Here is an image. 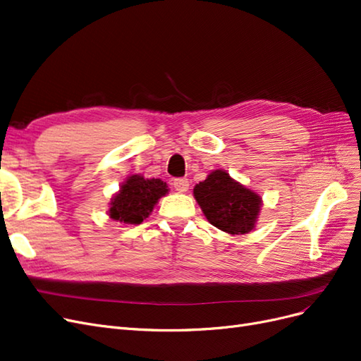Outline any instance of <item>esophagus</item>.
<instances>
[{"label":"esophagus","mask_w":361,"mask_h":361,"mask_svg":"<svg viewBox=\"0 0 361 361\" xmlns=\"http://www.w3.org/2000/svg\"><path fill=\"white\" fill-rule=\"evenodd\" d=\"M173 188H175L178 192H186L190 190V180L185 178H179L173 180Z\"/></svg>","instance_id":"1"}]
</instances>
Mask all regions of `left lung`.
<instances>
[{
	"label": "left lung",
	"instance_id": "obj_1",
	"mask_svg": "<svg viewBox=\"0 0 361 361\" xmlns=\"http://www.w3.org/2000/svg\"><path fill=\"white\" fill-rule=\"evenodd\" d=\"M194 198L206 219L228 234H246L255 228L263 200L234 180L226 170H214L194 186Z\"/></svg>",
	"mask_w": 361,
	"mask_h": 361
}]
</instances>
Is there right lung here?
Returning a JSON list of instances; mask_svg holds the SVG:
<instances>
[{"label":"right lung","instance_id":"add662e5","mask_svg":"<svg viewBox=\"0 0 361 361\" xmlns=\"http://www.w3.org/2000/svg\"><path fill=\"white\" fill-rule=\"evenodd\" d=\"M169 192L167 183L161 179H147L131 175L111 197L109 216L123 224H140L154 210L161 197Z\"/></svg>","mask_w":361,"mask_h":361}]
</instances>
